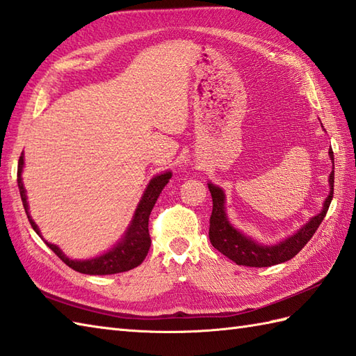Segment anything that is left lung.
Returning <instances> with one entry per match:
<instances>
[{"label": "left lung", "mask_w": 356, "mask_h": 356, "mask_svg": "<svg viewBox=\"0 0 356 356\" xmlns=\"http://www.w3.org/2000/svg\"><path fill=\"white\" fill-rule=\"evenodd\" d=\"M332 162H334V151L329 149ZM334 172H330V193L324 202V208L318 216L312 217L295 236L286 238L274 246H263L255 243L254 240L243 236L226 218L225 213V194L218 186L209 184L208 188L213 197V213L209 217V240L218 252L236 261L240 266L251 268H268L278 263H284L297 255L305 248L309 240L312 238L315 231L318 229L323 218L326 217L330 207L332 197H334Z\"/></svg>", "instance_id": "8db88e82"}]
</instances>
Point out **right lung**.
Instances as JSON below:
<instances>
[{"label": "right lung", "mask_w": 356, "mask_h": 356, "mask_svg": "<svg viewBox=\"0 0 356 356\" xmlns=\"http://www.w3.org/2000/svg\"><path fill=\"white\" fill-rule=\"evenodd\" d=\"M22 166H24V157L21 154L19 162H18V186H19L21 200H22V205H24L30 225H32V228L36 231V234H40L38 226L32 220V217L29 216L26 190L21 180ZM170 179H171V172H163L161 176H156L153 180H151L145 194H143V197L139 203L138 209H136L133 222L130 225V228H128L125 237L122 238V241H119L116 248H113L107 254H104L101 257H97V259H92V260H70L67 259L58 246L47 243V241H45V245H47L51 251L67 264V266L74 269L76 272H81V274L110 275V274H119V272H127L133 268H138L139 264L145 260L151 246V238H149V231H148L149 214L151 211H153V207L159 197V194L162 193L165 185L170 182Z\"/></svg>", "instance_id": "add662e5"}]
</instances>
